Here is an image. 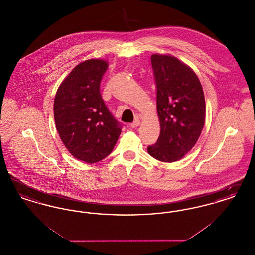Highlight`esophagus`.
<instances>
[{"label":"esophagus","instance_id":"esophagus-1","mask_svg":"<svg viewBox=\"0 0 255 255\" xmlns=\"http://www.w3.org/2000/svg\"><path fill=\"white\" fill-rule=\"evenodd\" d=\"M139 123H140V122H139L138 120H135L133 123H131V124H130V126H131L132 128H136V127H138V126H139Z\"/></svg>","mask_w":255,"mask_h":255}]
</instances>
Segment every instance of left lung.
Segmentation results:
<instances>
[{
	"mask_svg": "<svg viewBox=\"0 0 255 255\" xmlns=\"http://www.w3.org/2000/svg\"><path fill=\"white\" fill-rule=\"evenodd\" d=\"M151 63L157 85L158 140L147 152L163 162L183 158L199 139L206 121V101L194 71L170 54L154 53Z\"/></svg>",
	"mask_w": 255,
	"mask_h": 255,
	"instance_id": "1",
	"label": "left lung"
}]
</instances>
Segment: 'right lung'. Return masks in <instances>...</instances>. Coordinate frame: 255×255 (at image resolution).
<instances>
[{"label":"right lung","mask_w":255,"mask_h":255,"mask_svg":"<svg viewBox=\"0 0 255 255\" xmlns=\"http://www.w3.org/2000/svg\"><path fill=\"white\" fill-rule=\"evenodd\" d=\"M108 67V61L99 58L79 63L54 97V121L61 140L71 155L87 163L106 158L122 133L100 94Z\"/></svg>","instance_id":"add662e5"}]
</instances>
